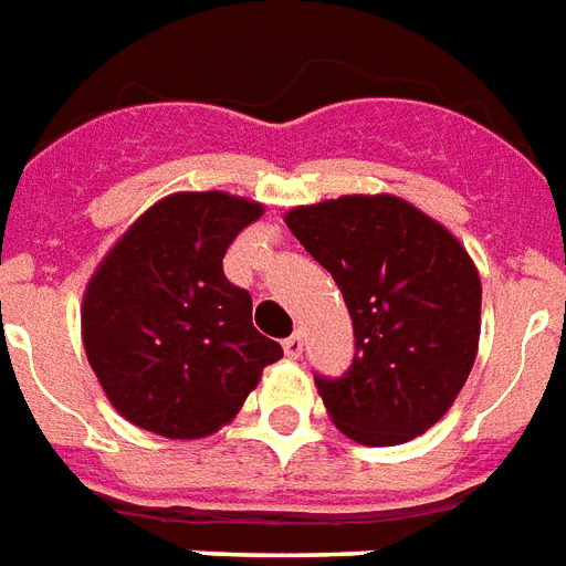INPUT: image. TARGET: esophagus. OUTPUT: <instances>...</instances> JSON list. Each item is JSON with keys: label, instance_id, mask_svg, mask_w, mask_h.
I'll use <instances>...</instances> for the list:
<instances>
[{"label": "esophagus", "instance_id": "esophagus-1", "mask_svg": "<svg viewBox=\"0 0 566 566\" xmlns=\"http://www.w3.org/2000/svg\"><path fill=\"white\" fill-rule=\"evenodd\" d=\"M284 354L291 359H296L303 354V333H294V336L284 338Z\"/></svg>", "mask_w": 566, "mask_h": 566}]
</instances>
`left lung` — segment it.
Instances as JSON below:
<instances>
[{"mask_svg":"<svg viewBox=\"0 0 566 566\" xmlns=\"http://www.w3.org/2000/svg\"><path fill=\"white\" fill-rule=\"evenodd\" d=\"M284 221L333 275L354 321L345 375H315L333 422L368 447L432 429L476 359L483 287L468 251L389 195L324 200Z\"/></svg>","mask_w":566,"mask_h":566,"instance_id":"left-lung-1","label":"left lung"}]
</instances>
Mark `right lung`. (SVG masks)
I'll list each match as a JSON object with an SVG mask.
<instances>
[{"mask_svg": "<svg viewBox=\"0 0 566 566\" xmlns=\"http://www.w3.org/2000/svg\"><path fill=\"white\" fill-rule=\"evenodd\" d=\"M263 207L224 191L170 195L113 245L83 296V347L125 420L191 441L233 420L282 345L251 324L224 254Z\"/></svg>", "mask_w": 566, "mask_h": 566, "instance_id": "1", "label": "right lung"}]
</instances>
